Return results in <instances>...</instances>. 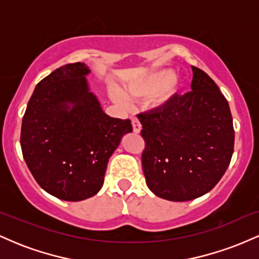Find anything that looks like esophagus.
Wrapping results in <instances>:
<instances>
[{
	"instance_id": "obj_1",
	"label": "esophagus",
	"mask_w": 259,
	"mask_h": 259,
	"mask_svg": "<svg viewBox=\"0 0 259 259\" xmlns=\"http://www.w3.org/2000/svg\"><path fill=\"white\" fill-rule=\"evenodd\" d=\"M132 123H133V130L134 133H140V130H141V123H140L139 119L136 117H132Z\"/></svg>"
}]
</instances>
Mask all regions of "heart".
I'll return each mask as SVG.
<instances>
[{
	"label": "heart",
	"instance_id": "1",
	"mask_svg": "<svg viewBox=\"0 0 259 259\" xmlns=\"http://www.w3.org/2000/svg\"><path fill=\"white\" fill-rule=\"evenodd\" d=\"M179 89V80L170 75L167 70H159L145 75L125 88V95L129 97L153 96L157 94V100L164 102Z\"/></svg>",
	"mask_w": 259,
	"mask_h": 259
}]
</instances>
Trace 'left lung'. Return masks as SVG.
Masks as SVG:
<instances>
[{
	"mask_svg": "<svg viewBox=\"0 0 259 259\" xmlns=\"http://www.w3.org/2000/svg\"><path fill=\"white\" fill-rule=\"evenodd\" d=\"M191 91L163 107L139 113L145 140L142 169L148 189L160 198L190 201L222 179L234 152L229 103L217 84L192 65Z\"/></svg>",
	"mask_w": 259,
	"mask_h": 259,
	"instance_id": "obj_1",
	"label": "left lung"
}]
</instances>
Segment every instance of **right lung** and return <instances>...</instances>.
Instances as JSON below:
<instances>
[{"instance_id": "right-lung-1", "label": "right lung", "mask_w": 259, "mask_h": 259, "mask_svg": "<svg viewBox=\"0 0 259 259\" xmlns=\"http://www.w3.org/2000/svg\"><path fill=\"white\" fill-rule=\"evenodd\" d=\"M89 73L80 62L53 70L36 85L23 117L20 146L26 165L38 185L59 200L96 195L109 157L123 135L133 132L130 119L102 111L89 92Z\"/></svg>"}]
</instances>
